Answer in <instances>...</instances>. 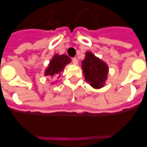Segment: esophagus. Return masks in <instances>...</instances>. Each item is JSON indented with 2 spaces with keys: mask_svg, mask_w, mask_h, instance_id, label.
Wrapping results in <instances>:
<instances>
[{
  "mask_svg": "<svg viewBox=\"0 0 147 147\" xmlns=\"http://www.w3.org/2000/svg\"><path fill=\"white\" fill-rule=\"evenodd\" d=\"M71 61H72V63H73V64H75V65L78 64V59H77L76 58H73Z\"/></svg>",
  "mask_w": 147,
  "mask_h": 147,
  "instance_id": "obj_1",
  "label": "esophagus"
}]
</instances>
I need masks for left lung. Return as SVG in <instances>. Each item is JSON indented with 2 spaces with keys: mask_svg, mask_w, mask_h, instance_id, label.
I'll use <instances>...</instances> for the list:
<instances>
[{
  "mask_svg": "<svg viewBox=\"0 0 147 147\" xmlns=\"http://www.w3.org/2000/svg\"><path fill=\"white\" fill-rule=\"evenodd\" d=\"M82 64L85 80L90 85L94 88L104 87L108 73L107 65L91 52L85 53V58Z\"/></svg>",
  "mask_w": 147,
  "mask_h": 147,
  "instance_id": "1",
  "label": "left lung"
}]
</instances>
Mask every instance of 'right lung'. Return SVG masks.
I'll use <instances>...</instances> for the list:
<instances>
[{"label":"right lung","mask_w":147,"mask_h":147,"mask_svg":"<svg viewBox=\"0 0 147 147\" xmlns=\"http://www.w3.org/2000/svg\"><path fill=\"white\" fill-rule=\"evenodd\" d=\"M71 62V59L66 55L55 54L49 62L48 67L45 71V76L53 78L55 76H59L64 71L65 67Z\"/></svg>","instance_id":"obj_1"}]
</instances>
